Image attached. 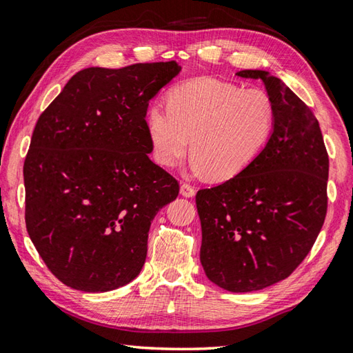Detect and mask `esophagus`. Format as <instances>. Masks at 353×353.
<instances>
[{
	"label": "esophagus",
	"instance_id": "esophagus-1",
	"mask_svg": "<svg viewBox=\"0 0 353 353\" xmlns=\"http://www.w3.org/2000/svg\"><path fill=\"white\" fill-rule=\"evenodd\" d=\"M196 189L194 188V185L189 184V183H181V188H179V194H181L185 198H192L195 195Z\"/></svg>",
	"mask_w": 353,
	"mask_h": 353
}]
</instances>
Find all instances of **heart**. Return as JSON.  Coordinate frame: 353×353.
Masks as SVG:
<instances>
[{
	"instance_id": "obj_1",
	"label": "heart",
	"mask_w": 353,
	"mask_h": 353,
	"mask_svg": "<svg viewBox=\"0 0 353 353\" xmlns=\"http://www.w3.org/2000/svg\"><path fill=\"white\" fill-rule=\"evenodd\" d=\"M275 108L261 89H241L212 78L176 85L169 108L154 103L148 110V134L155 161L174 165L188 154L192 168L214 178L238 175L268 143Z\"/></svg>"
}]
</instances>
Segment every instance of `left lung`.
Masks as SVG:
<instances>
[{
	"mask_svg": "<svg viewBox=\"0 0 353 353\" xmlns=\"http://www.w3.org/2000/svg\"><path fill=\"white\" fill-rule=\"evenodd\" d=\"M261 78L275 108L274 132L243 172L198 190L199 259L212 283L254 292L288 278L314 245L327 214L329 155L314 112L280 78Z\"/></svg>",
	"mask_w": 353,
	"mask_h": 353,
	"instance_id": "8db88e82",
	"label": "left lung"
}]
</instances>
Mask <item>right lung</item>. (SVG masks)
Wrapping results in <instances>:
<instances>
[{"mask_svg":"<svg viewBox=\"0 0 353 353\" xmlns=\"http://www.w3.org/2000/svg\"><path fill=\"white\" fill-rule=\"evenodd\" d=\"M175 61L73 75L39 115L24 161L26 228L59 281L83 292L130 283L158 210L179 184L149 158V101Z\"/></svg>","mask_w":353,"mask_h":353,"instance_id":"1","label":"right lung"}]
</instances>
